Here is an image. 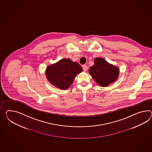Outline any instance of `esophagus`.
Returning <instances> with one entry per match:
<instances>
[{"mask_svg": "<svg viewBox=\"0 0 152 152\" xmlns=\"http://www.w3.org/2000/svg\"><path fill=\"white\" fill-rule=\"evenodd\" d=\"M82 67H83V70H84V71H85V72L88 70V66H86V65H83Z\"/></svg>", "mask_w": 152, "mask_h": 152, "instance_id": "esophagus-1", "label": "esophagus"}]
</instances>
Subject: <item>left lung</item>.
<instances>
[{
	"label": "left lung",
	"instance_id": "8db88e82",
	"mask_svg": "<svg viewBox=\"0 0 152 152\" xmlns=\"http://www.w3.org/2000/svg\"><path fill=\"white\" fill-rule=\"evenodd\" d=\"M89 72L99 86L105 87L117 80L120 70L118 67L110 64L104 59L96 58Z\"/></svg>",
	"mask_w": 152,
	"mask_h": 152
}]
</instances>
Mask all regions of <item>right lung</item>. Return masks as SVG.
<instances>
[{"instance_id":"right-lung-1","label":"right lung","mask_w":152,"mask_h":152,"mask_svg":"<svg viewBox=\"0 0 152 152\" xmlns=\"http://www.w3.org/2000/svg\"><path fill=\"white\" fill-rule=\"evenodd\" d=\"M83 71L82 66L69 58H64L47 66L46 76L52 85L62 90L67 89L77 74Z\"/></svg>"}]
</instances>
